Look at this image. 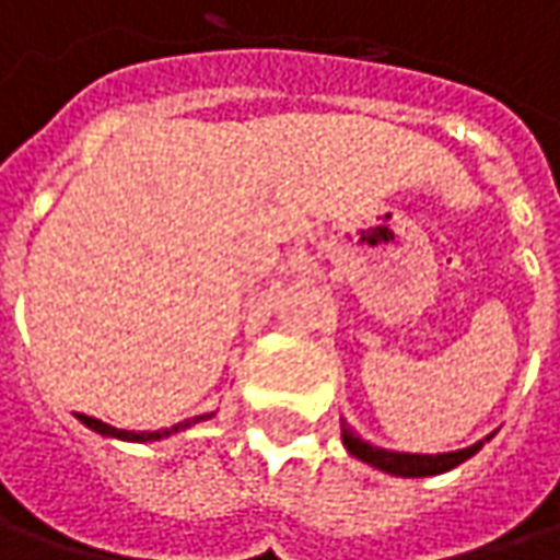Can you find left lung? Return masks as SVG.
I'll use <instances>...</instances> for the list:
<instances>
[{
  "mask_svg": "<svg viewBox=\"0 0 560 560\" xmlns=\"http://www.w3.org/2000/svg\"><path fill=\"white\" fill-rule=\"evenodd\" d=\"M489 440V436H486ZM342 442L349 448V455H355L364 464H371L383 474H393V477H433V474H445L452 467H458L467 462L470 455H477L483 448V442L462 448V452H445V455H408V452H386V448H376L371 442H364L361 436L352 433L349 423H342Z\"/></svg>",
  "mask_w": 560,
  "mask_h": 560,
  "instance_id": "left-lung-1",
  "label": "left lung"
}]
</instances>
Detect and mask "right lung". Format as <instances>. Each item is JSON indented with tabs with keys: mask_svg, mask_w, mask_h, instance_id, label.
Wrapping results in <instances>:
<instances>
[{
	"mask_svg": "<svg viewBox=\"0 0 560 560\" xmlns=\"http://www.w3.org/2000/svg\"><path fill=\"white\" fill-rule=\"evenodd\" d=\"M211 418V415H202V418H189L184 423H177V427H171V430H155V433H133V430H118V427H108V423H102L96 418H86V415H80V420L86 423V427H93L96 433L102 436H115V440H127V442H155L162 440V436H171V433H177V430H186V427H192V423H199V420Z\"/></svg>",
	"mask_w": 560,
	"mask_h": 560,
	"instance_id": "add662e5",
	"label": "right lung"
}]
</instances>
